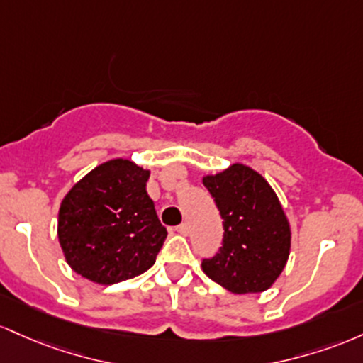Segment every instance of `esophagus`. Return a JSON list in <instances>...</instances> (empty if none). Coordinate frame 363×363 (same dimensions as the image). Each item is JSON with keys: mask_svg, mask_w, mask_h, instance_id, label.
<instances>
[{"mask_svg": "<svg viewBox=\"0 0 363 363\" xmlns=\"http://www.w3.org/2000/svg\"><path fill=\"white\" fill-rule=\"evenodd\" d=\"M177 231L180 235H183V236H186L189 235V225H186V223H182L180 226H177Z\"/></svg>", "mask_w": 363, "mask_h": 363, "instance_id": "1", "label": "esophagus"}]
</instances>
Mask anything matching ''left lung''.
Listing matches in <instances>:
<instances>
[{"label": "left lung", "instance_id": "8db88e82", "mask_svg": "<svg viewBox=\"0 0 363 363\" xmlns=\"http://www.w3.org/2000/svg\"><path fill=\"white\" fill-rule=\"evenodd\" d=\"M202 183L225 226L221 252L203 260L202 271L236 295L269 290L291 248V226L274 189L243 162L203 174Z\"/></svg>", "mask_w": 363, "mask_h": 363}]
</instances>
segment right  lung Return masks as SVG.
Wrapping results in <instances>:
<instances>
[{"label": "right lung", "instance_id": "obj_1", "mask_svg": "<svg viewBox=\"0 0 363 363\" xmlns=\"http://www.w3.org/2000/svg\"><path fill=\"white\" fill-rule=\"evenodd\" d=\"M150 169L116 157L89 171L68 190L58 213L65 260L96 284H115L156 262L168 231L145 183Z\"/></svg>", "mask_w": 363, "mask_h": 363}]
</instances>
